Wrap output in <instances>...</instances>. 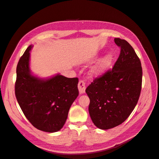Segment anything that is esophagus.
Wrapping results in <instances>:
<instances>
[{
  "mask_svg": "<svg viewBox=\"0 0 159 159\" xmlns=\"http://www.w3.org/2000/svg\"><path fill=\"white\" fill-rule=\"evenodd\" d=\"M85 84L83 80H80L79 83H78V89L80 91V94H82L85 93Z\"/></svg>",
  "mask_w": 159,
  "mask_h": 159,
  "instance_id": "34e87169",
  "label": "esophagus"
}]
</instances>
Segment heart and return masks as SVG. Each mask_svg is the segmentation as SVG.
<instances>
[{
	"mask_svg": "<svg viewBox=\"0 0 159 159\" xmlns=\"http://www.w3.org/2000/svg\"><path fill=\"white\" fill-rule=\"evenodd\" d=\"M113 60L112 54L108 53L99 58L91 70V73L95 76H100L104 74L111 68Z\"/></svg>",
	"mask_w": 159,
	"mask_h": 159,
	"instance_id": "obj_1",
	"label": "heart"
}]
</instances>
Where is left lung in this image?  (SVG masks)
Returning a JSON list of instances; mask_svg holds the SVG:
<instances>
[{
    "label": "left lung",
    "instance_id": "left-lung-1",
    "mask_svg": "<svg viewBox=\"0 0 159 159\" xmlns=\"http://www.w3.org/2000/svg\"><path fill=\"white\" fill-rule=\"evenodd\" d=\"M121 52L112 70L95 78L86 88L90 99L89 113L95 125L106 130L119 125L135 107L140 96L143 71L133 47L115 38Z\"/></svg>",
    "mask_w": 159,
    "mask_h": 159
}]
</instances>
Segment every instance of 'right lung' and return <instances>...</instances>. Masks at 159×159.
Returning <instances> with one entry per match:
<instances>
[{
	"instance_id": "right-lung-1",
	"label": "right lung",
	"mask_w": 159,
	"mask_h": 159,
	"mask_svg": "<svg viewBox=\"0 0 159 159\" xmlns=\"http://www.w3.org/2000/svg\"><path fill=\"white\" fill-rule=\"evenodd\" d=\"M30 45L16 67L15 95L23 113L32 125L42 131L54 133L63 127L71 104L79 95L78 78L60 74L42 79L30 69Z\"/></svg>"
}]
</instances>
